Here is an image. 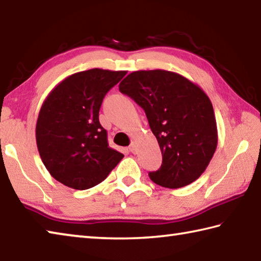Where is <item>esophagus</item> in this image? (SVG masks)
<instances>
[{
    "label": "esophagus",
    "mask_w": 261,
    "mask_h": 261,
    "mask_svg": "<svg viewBox=\"0 0 261 261\" xmlns=\"http://www.w3.org/2000/svg\"><path fill=\"white\" fill-rule=\"evenodd\" d=\"M129 150L132 152V154H136V152H137V144H136V142H131V145L129 147Z\"/></svg>",
    "instance_id": "34e87169"
}]
</instances>
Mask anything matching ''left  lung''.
I'll list each match as a JSON object with an SVG mask.
<instances>
[{
    "mask_svg": "<svg viewBox=\"0 0 261 261\" xmlns=\"http://www.w3.org/2000/svg\"><path fill=\"white\" fill-rule=\"evenodd\" d=\"M122 94L142 107L160 145L163 162L149 177L176 189L195 182L207 168L217 147L212 101L200 87L166 70H140L119 86Z\"/></svg>",
    "mask_w": 261,
    "mask_h": 261,
    "instance_id": "1",
    "label": "left lung"
}]
</instances>
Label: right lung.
Returning a JSON list of instances; mask_svg holds the SVG:
<instances>
[{"label": "right lung", "instance_id": "add662e5", "mask_svg": "<svg viewBox=\"0 0 261 261\" xmlns=\"http://www.w3.org/2000/svg\"><path fill=\"white\" fill-rule=\"evenodd\" d=\"M126 71L90 69L69 75L40 107L36 142L49 174L62 185L86 190L104 181L124 157L112 149L99 123L105 95Z\"/></svg>", "mask_w": 261, "mask_h": 261}]
</instances>
